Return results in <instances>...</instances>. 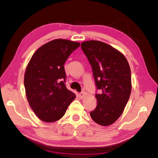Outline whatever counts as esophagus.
Segmentation results:
<instances>
[{
	"label": "esophagus",
	"mask_w": 158,
	"mask_h": 158,
	"mask_svg": "<svg viewBox=\"0 0 158 158\" xmlns=\"http://www.w3.org/2000/svg\"><path fill=\"white\" fill-rule=\"evenodd\" d=\"M85 93L84 92H81V93L79 94V96H80V98L81 99L84 98V97L85 96Z\"/></svg>",
	"instance_id": "obj_1"
}]
</instances>
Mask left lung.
<instances>
[{"mask_svg": "<svg viewBox=\"0 0 158 158\" xmlns=\"http://www.w3.org/2000/svg\"><path fill=\"white\" fill-rule=\"evenodd\" d=\"M81 47L92 67L97 107L90 112L93 121L101 126L111 125L120 117L132 89L130 66L122 52L106 43L84 41Z\"/></svg>", "mask_w": 158, "mask_h": 158, "instance_id": "1", "label": "left lung"}]
</instances>
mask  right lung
Masks as SVG:
<instances>
[{"label":"right lung","instance_id":"right-lung-1","mask_svg":"<svg viewBox=\"0 0 158 158\" xmlns=\"http://www.w3.org/2000/svg\"><path fill=\"white\" fill-rule=\"evenodd\" d=\"M78 42L56 39L43 45L30 59L24 74L26 95L30 107L40 120L57 121L76 95L66 87L64 64L80 47ZM64 79L63 81L60 80Z\"/></svg>","mask_w":158,"mask_h":158}]
</instances>
